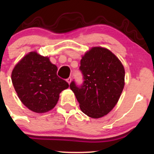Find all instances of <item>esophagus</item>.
<instances>
[{
    "instance_id": "esophagus-1",
    "label": "esophagus",
    "mask_w": 154,
    "mask_h": 154,
    "mask_svg": "<svg viewBox=\"0 0 154 154\" xmlns=\"http://www.w3.org/2000/svg\"><path fill=\"white\" fill-rule=\"evenodd\" d=\"M66 82L69 83V85L70 83H71V82H72V78H71V77H69L68 79H66Z\"/></svg>"
}]
</instances>
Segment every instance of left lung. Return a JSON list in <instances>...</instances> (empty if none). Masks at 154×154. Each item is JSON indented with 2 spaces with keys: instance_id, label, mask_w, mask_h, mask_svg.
Listing matches in <instances>:
<instances>
[{
  "instance_id": "left-lung-1",
  "label": "left lung",
  "mask_w": 154,
  "mask_h": 154,
  "mask_svg": "<svg viewBox=\"0 0 154 154\" xmlns=\"http://www.w3.org/2000/svg\"><path fill=\"white\" fill-rule=\"evenodd\" d=\"M79 70L83 83L78 86L72 81L70 88L81 111L94 119L106 115L117 103L125 86L122 63L108 49L93 47L82 56Z\"/></svg>"
}]
</instances>
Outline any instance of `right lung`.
I'll use <instances>...</instances> for the list:
<instances>
[{"label":"right lung","mask_w":154,"mask_h":154,"mask_svg":"<svg viewBox=\"0 0 154 154\" xmlns=\"http://www.w3.org/2000/svg\"><path fill=\"white\" fill-rule=\"evenodd\" d=\"M57 66L48 57L30 52L16 65L11 73L14 89L22 103L29 110L45 113L54 109L59 94L69 88L57 76Z\"/></svg>","instance_id":"add662e5"}]
</instances>
